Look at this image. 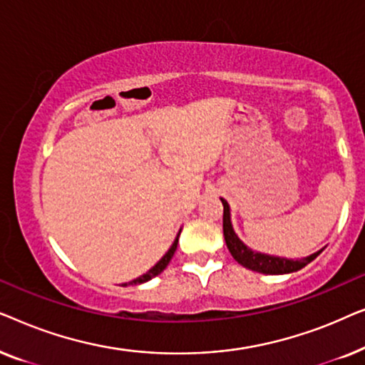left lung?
I'll use <instances>...</instances> for the list:
<instances>
[{
  "label": "left lung",
  "instance_id": "1",
  "mask_svg": "<svg viewBox=\"0 0 365 365\" xmlns=\"http://www.w3.org/2000/svg\"><path fill=\"white\" fill-rule=\"evenodd\" d=\"M224 212H222V231H224V239H226L229 252L232 254V257L241 264V266L251 269V271L261 272V274H289L296 272L304 266H307L309 262L314 261L321 251L312 254V256L304 257V259H284V257H272L266 256V254L254 252L251 249L244 246V244L239 241L236 232L232 231L231 226V217H229V204L221 199Z\"/></svg>",
  "mask_w": 365,
  "mask_h": 365
}]
</instances>
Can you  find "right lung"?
Wrapping results in <instances>:
<instances>
[{
  "label": "right lung",
  "instance_id": "obj_1",
  "mask_svg": "<svg viewBox=\"0 0 365 365\" xmlns=\"http://www.w3.org/2000/svg\"><path fill=\"white\" fill-rule=\"evenodd\" d=\"M178 239H179V236L176 237V241L173 242V246H171V249H169V251L164 254L163 256V259L161 261H159L156 266L154 267H151L149 269V271L146 272V274H143V276H139L138 279H134L133 281V284H143V282H146V281H149V279H153V277H156L158 274H161L164 269H166V266L169 264V261H171L173 259V256H174V252H176V247H178Z\"/></svg>",
  "mask_w": 365,
  "mask_h": 365
}]
</instances>
